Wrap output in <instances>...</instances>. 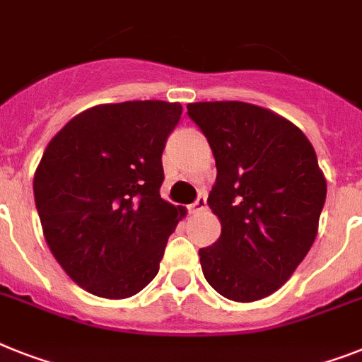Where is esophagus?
<instances>
[{
    "label": "esophagus",
    "instance_id": "obj_1",
    "mask_svg": "<svg viewBox=\"0 0 362 362\" xmlns=\"http://www.w3.org/2000/svg\"><path fill=\"white\" fill-rule=\"evenodd\" d=\"M205 209H207V198H205V194H199L198 198H196V202L188 207V211L192 214H196L199 213V211H205Z\"/></svg>",
    "mask_w": 362,
    "mask_h": 362
}]
</instances>
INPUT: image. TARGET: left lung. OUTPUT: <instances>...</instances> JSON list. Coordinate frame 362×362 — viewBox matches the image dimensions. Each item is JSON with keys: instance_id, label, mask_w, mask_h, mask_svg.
<instances>
[{"instance_id": "left-lung-1", "label": "left lung", "mask_w": 362, "mask_h": 362, "mask_svg": "<svg viewBox=\"0 0 362 362\" xmlns=\"http://www.w3.org/2000/svg\"><path fill=\"white\" fill-rule=\"evenodd\" d=\"M187 109L218 172L207 205L222 235L199 250L203 276L228 300H262L291 279L316 238L327 185L315 148L292 122L252 103Z\"/></svg>"}]
</instances>
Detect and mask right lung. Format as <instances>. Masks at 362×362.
Masks as SVG:
<instances>
[{"mask_svg":"<svg viewBox=\"0 0 362 362\" xmlns=\"http://www.w3.org/2000/svg\"><path fill=\"white\" fill-rule=\"evenodd\" d=\"M183 107L109 103L71 118L52 139L33 190L44 237L68 276L90 294L122 300L159 272L187 214L160 198L163 149Z\"/></svg>","mask_w":362,"mask_h":362,"instance_id":"1","label":"right lung"}]
</instances>
